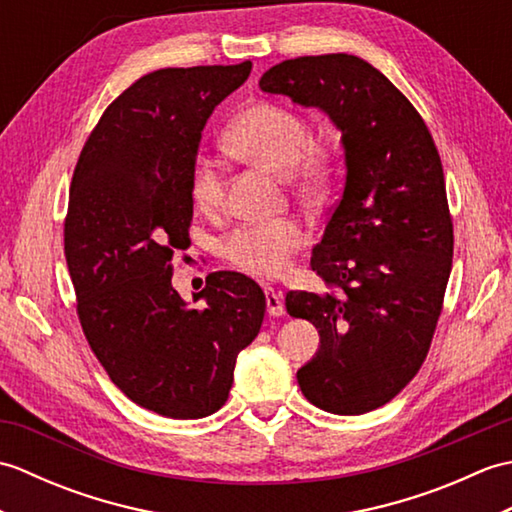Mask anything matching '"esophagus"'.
Masks as SVG:
<instances>
[{
	"instance_id": "obj_1",
	"label": "esophagus",
	"mask_w": 512,
	"mask_h": 512,
	"mask_svg": "<svg viewBox=\"0 0 512 512\" xmlns=\"http://www.w3.org/2000/svg\"><path fill=\"white\" fill-rule=\"evenodd\" d=\"M266 308L270 317H281V314L286 312L284 306V295L281 292L273 290V288H266Z\"/></svg>"
}]
</instances>
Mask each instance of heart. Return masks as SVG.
<instances>
[{
  "label": "heart",
  "instance_id": "heart-1",
  "mask_svg": "<svg viewBox=\"0 0 512 512\" xmlns=\"http://www.w3.org/2000/svg\"><path fill=\"white\" fill-rule=\"evenodd\" d=\"M226 143L239 156L288 173L299 193H319L330 180L328 149L312 143L306 118L286 105L273 101L248 105L228 127ZM191 198L202 211H213L224 202L222 167L206 154L193 160ZM306 244L308 233L299 222L270 220L239 226L224 239L222 250L228 262L248 275L279 277Z\"/></svg>",
  "mask_w": 512,
  "mask_h": 512
}]
</instances>
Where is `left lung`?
Wrapping results in <instances>:
<instances>
[{"label":"left lung","mask_w":512,"mask_h":512,"mask_svg":"<svg viewBox=\"0 0 512 512\" xmlns=\"http://www.w3.org/2000/svg\"><path fill=\"white\" fill-rule=\"evenodd\" d=\"M259 88L319 107L341 132L343 193L310 259L339 292L290 290L286 310L321 339L297 372L303 396L358 416L407 387L436 332L453 262L440 154L407 96L354 54L281 61Z\"/></svg>","instance_id":"left-lung-1"}]
</instances>
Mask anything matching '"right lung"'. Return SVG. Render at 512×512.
<instances>
[{
	"mask_svg": "<svg viewBox=\"0 0 512 512\" xmlns=\"http://www.w3.org/2000/svg\"><path fill=\"white\" fill-rule=\"evenodd\" d=\"M253 63L149 72L96 123L74 167L63 242L76 314L112 383L165 418L220 409L266 297L231 270L206 277L191 308L171 286L189 248L191 169L202 129Z\"/></svg>",
	"mask_w": 512,
	"mask_h": 512,
	"instance_id": "add662e5",
	"label": "right lung"
}]
</instances>
